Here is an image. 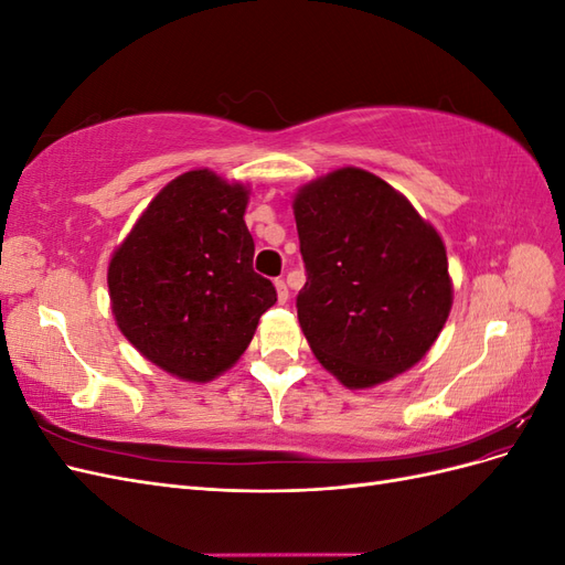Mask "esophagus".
Returning a JSON list of instances; mask_svg holds the SVG:
<instances>
[{
  "instance_id": "1",
  "label": "esophagus",
  "mask_w": 565,
  "mask_h": 565,
  "mask_svg": "<svg viewBox=\"0 0 565 565\" xmlns=\"http://www.w3.org/2000/svg\"><path fill=\"white\" fill-rule=\"evenodd\" d=\"M276 289H278V299H280V303H285V301H287V297H289V289H287V285H285V280H282V278H278V280H276Z\"/></svg>"
}]
</instances>
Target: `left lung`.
<instances>
[{
  "instance_id": "left-lung-1",
  "label": "left lung",
  "mask_w": 565,
  "mask_h": 565,
  "mask_svg": "<svg viewBox=\"0 0 565 565\" xmlns=\"http://www.w3.org/2000/svg\"><path fill=\"white\" fill-rule=\"evenodd\" d=\"M295 218L306 268L297 316L318 361L351 388L422 361L452 303L440 235L355 167L301 188Z\"/></svg>"
}]
</instances>
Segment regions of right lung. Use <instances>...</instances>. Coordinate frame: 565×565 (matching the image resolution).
<instances>
[{"label":"right lung","instance_id":"right-lung-1","mask_svg":"<svg viewBox=\"0 0 565 565\" xmlns=\"http://www.w3.org/2000/svg\"><path fill=\"white\" fill-rule=\"evenodd\" d=\"M247 191L195 169L148 204L108 268L119 330L150 363L210 382L243 355L278 301L252 268Z\"/></svg>","mask_w":565,"mask_h":565}]
</instances>
